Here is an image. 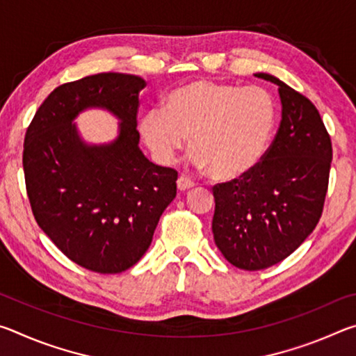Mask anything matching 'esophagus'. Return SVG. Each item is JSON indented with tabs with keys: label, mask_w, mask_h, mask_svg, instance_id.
<instances>
[{
	"label": "esophagus",
	"mask_w": 356,
	"mask_h": 356,
	"mask_svg": "<svg viewBox=\"0 0 356 356\" xmlns=\"http://www.w3.org/2000/svg\"><path fill=\"white\" fill-rule=\"evenodd\" d=\"M193 186H195V182H191L190 179L182 177V176H180V177L177 179V188H179L180 191L190 190V188H193Z\"/></svg>",
	"instance_id": "obj_1"
}]
</instances>
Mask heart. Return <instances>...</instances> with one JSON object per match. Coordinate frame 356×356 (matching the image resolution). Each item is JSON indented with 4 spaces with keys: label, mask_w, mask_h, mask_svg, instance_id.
<instances>
[{
    "label": "heart",
    "mask_w": 356,
    "mask_h": 356,
    "mask_svg": "<svg viewBox=\"0 0 356 356\" xmlns=\"http://www.w3.org/2000/svg\"><path fill=\"white\" fill-rule=\"evenodd\" d=\"M275 122L265 89L195 80L172 89L163 110L144 114L140 134L159 163H171L188 138L193 163L216 180H234L261 161Z\"/></svg>",
    "instance_id": "obj_1"
}]
</instances>
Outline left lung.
I'll return each instance as SVG.
<instances>
[{"mask_svg": "<svg viewBox=\"0 0 356 356\" xmlns=\"http://www.w3.org/2000/svg\"><path fill=\"white\" fill-rule=\"evenodd\" d=\"M256 76L278 86L280 129L256 168L213 186L212 220L221 254L248 272L284 261L314 231L333 159L330 135L312 102L273 75Z\"/></svg>", "mask_w": 356, "mask_h": 356, "instance_id": "obj_1", "label": "left lung"}]
</instances>
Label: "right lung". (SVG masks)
Instances as JSON below:
<instances>
[{"instance_id": "obj_1", "label": "right lung", "mask_w": 356, "mask_h": 356, "mask_svg": "<svg viewBox=\"0 0 356 356\" xmlns=\"http://www.w3.org/2000/svg\"><path fill=\"white\" fill-rule=\"evenodd\" d=\"M146 81L105 72L58 86L35 111L23 144V171L35 221L70 261L102 275L125 272L152 242L176 197L177 171L138 147V95ZM121 119L120 136L89 147L71 120L86 107Z\"/></svg>"}]
</instances>
